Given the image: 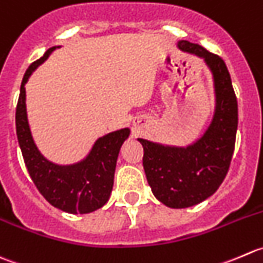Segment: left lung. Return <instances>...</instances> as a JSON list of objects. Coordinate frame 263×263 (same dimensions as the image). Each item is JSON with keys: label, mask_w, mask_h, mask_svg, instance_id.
Here are the masks:
<instances>
[{"label": "left lung", "mask_w": 263, "mask_h": 263, "mask_svg": "<svg viewBox=\"0 0 263 263\" xmlns=\"http://www.w3.org/2000/svg\"><path fill=\"white\" fill-rule=\"evenodd\" d=\"M181 51L202 57L214 75V119L197 142L171 147L145 139L143 167L156 198L171 209L201 203L219 189L229 171L238 129V102L225 62L199 44L180 41Z\"/></svg>", "instance_id": "8db88e82"}]
</instances>
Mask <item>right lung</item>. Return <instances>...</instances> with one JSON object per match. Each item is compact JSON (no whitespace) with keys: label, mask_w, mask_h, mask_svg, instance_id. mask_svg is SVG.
<instances>
[{"label":"right lung","mask_w":263,"mask_h":263,"mask_svg":"<svg viewBox=\"0 0 263 263\" xmlns=\"http://www.w3.org/2000/svg\"><path fill=\"white\" fill-rule=\"evenodd\" d=\"M53 49L56 47L47 49L43 57L28 67L23 78L15 116L17 140L28 173L44 198L61 211L89 214L101 209L110 198L119 152L130 130L120 129L100 138L89 155L74 165H56L44 157L33 140L28 123L25 84Z\"/></svg>","instance_id":"obj_1"}]
</instances>
